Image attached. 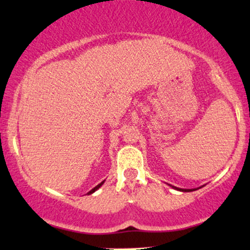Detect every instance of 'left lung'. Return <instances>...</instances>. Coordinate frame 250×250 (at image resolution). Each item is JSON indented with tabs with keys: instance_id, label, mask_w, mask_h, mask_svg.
<instances>
[{
	"instance_id": "obj_1",
	"label": "left lung",
	"mask_w": 250,
	"mask_h": 250,
	"mask_svg": "<svg viewBox=\"0 0 250 250\" xmlns=\"http://www.w3.org/2000/svg\"><path fill=\"white\" fill-rule=\"evenodd\" d=\"M169 187H172L173 189H175V190H180V191H186V192H189V191H194V190H197V189L200 188H194V189H181V188H178V187H174V186L169 185Z\"/></svg>"
}]
</instances>
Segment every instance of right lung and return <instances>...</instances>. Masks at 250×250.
<instances>
[{
    "mask_svg": "<svg viewBox=\"0 0 250 250\" xmlns=\"http://www.w3.org/2000/svg\"><path fill=\"white\" fill-rule=\"evenodd\" d=\"M104 182H105V180H104V181H103V182H100V183H99V185H98V186H96V187H94L93 189H91V190L87 192V195H91V194H93V192H94V191H97V190H98V189H99V188H100V187H102V186L104 185Z\"/></svg>",
    "mask_w": 250,
    "mask_h": 250,
    "instance_id": "add662e5",
    "label": "right lung"
}]
</instances>
